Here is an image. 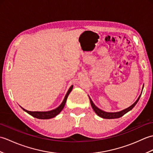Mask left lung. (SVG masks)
I'll return each mask as SVG.
<instances>
[{
  "label": "left lung",
  "instance_id": "left-lung-1",
  "mask_svg": "<svg viewBox=\"0 0 153 153\" xmlns=\"http://www.w3.org/2000/svg\"><path fill=\"white\" fill-rule=\"evenodd\" d=\"M141 97V95L139 97V98L137 99V100H136V101L133 104V105L131 106H130L129 107H128V108L126 109H124L122 110V111L120 112H105V111H102V110L99 109L98 107H97L95 104H94L92 101V100L90 99V102H91V106L93 109L94 110V111L95 112V113L97 114V115L99 116L100 117H101V118H106V119H114V118H120V117H122V116H123L125 114H126L128 112H129V110H131L135 106L136 104L137 103L138 100L139 99V98H140Z\"/></svg>",
  "mask_w": 153,
  "mask_h": 153
}]
</instances>
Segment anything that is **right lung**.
<instances>
[{
  "label": "right lung",
  "mask_w": 153,
  "mask_h": 153,
  "mask_svg": "<svg viewBox=\"0 0 153 153\" xmlns=\"http://www.w3.org/2000/svg\"><path fill=\"white\" fill-rule=\"evenodd\" d=\"M73 89V85H71L70 87V88L68 90V91L67 92L66 96L64 97V99L63 100V102H62L61 105L58 107V108H55L53 110H51V111H47V112H31V111H28V110H25L24 108H22L24 111L26 112L27 113H28L29 114H30L31 116L35 117V118H38V119H50L52 118H54V117L56 116V115H58L59 114L62 110L64 108L65 104H66V100L68 95H69L71 91V90Z\"/></svg>",
  "instance_id": "right-lung-1"
}]
</instances>
